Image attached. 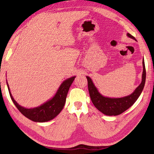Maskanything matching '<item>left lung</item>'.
<instances>
[{
  "label": "left lung",
  "instance_id": "left-lung-1",
  "mask_svg": "<svg viewBox=\"0 0 154 154\" xmlns=\"http://www.w3.org/2000/svg\"><path fill=\"white\" fill-rule=\"evenodd\" d=\"M127 36L136 40L130 33H127ZM143 71L141 84L136 88L132 94L120 98H110L101 95L94 85L91 78L87 76L88 92L91 101L96 108L106 116H118L129 109L136 101L143 90L146 80V69L144 59H143Z\"/></svg>",
  "mask_w": 154,
  "mask_h": 154
}]
</instances>
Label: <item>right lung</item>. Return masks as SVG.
Wrapping results in <instances>:
<instances>
[{
	"instance_id": "1",
	"label": "right lung",
	"mask_w": 154,
	"mask_h": 154,
	"mask_svg": "<svg viewBox=\"0 0 154 154\" xmlns=\"http://www.w3.org/2000/svg\"><path fill=\"white\" fill-rule=\"evenodd\" d=\"M74 78L75 76H73L65 80L60 86L58 91L52 99L46 101L40 106L33 109H26L18 105L11 94L8 83L7 84L13 102L23 115L35 122H46L54 119L63 109L66 103L69 89Z\"/></svg>"
}]
</instances>
